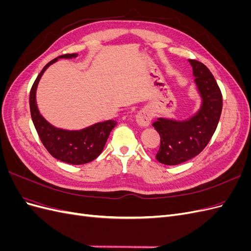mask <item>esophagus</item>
I'll list each match as a JSON object with an SVG mask.
<instances>
[{"instance_id":"34e87169","label":"esophagus","mask_w":251,"mask_h":251,"mask_svg":"<svg viewBox=\"0 0 251 251\" xmlns=\"http://www.w3.org/2000/svg\"><path fill=\"white\" fill-rule=\"evenodd\" d=\"M151 115L147 111H140L136 115V121H137V125L141 127H146L151 124Z\"/></svg>"}]
</instances>
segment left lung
Instances as JSON below:
<instances>
[{"mask_svg": "<svg viewBox=\"0 0 251 251\" xmlns=\"http://www.w3.org/2000/svg\"><path fill=\"white\" fill-rule=\"evenodd\" d=\"M197 87L202 96L201 110L185 121L158 118L151 125L160 135L157 160L177 165L199 155L207 146L218 126L222 112V93L208 68L196 59H189Z\"/></svg>", "mask_w": 251, "mask_h": 251, "instance_id": "obj_1", "label": "left lung"}]
</instances>
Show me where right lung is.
<instances>
[{"label": "right lung", "mask_w": 251, "mask_h": 251, "mask_svg": "<svg viewBox=\"0 0 251 251\" xmlns=\"http://www.w3.org/2000/svg\"><path fill=\"white\" fill-rule=\"evenodd\" d=\"M76 55V53H68L58 57L71 58ZM58 57L45 66L33 82L29 96L30 113L40 139L52 157L69 164H85L93 161L101 154L109 135L117 123L115 120H107L81 131H65L52 126L43 118L35 101L36 87L45 70L51 64L55 63Z\"/></svg>", "instance_id": "obj_1"}]
</instances>
